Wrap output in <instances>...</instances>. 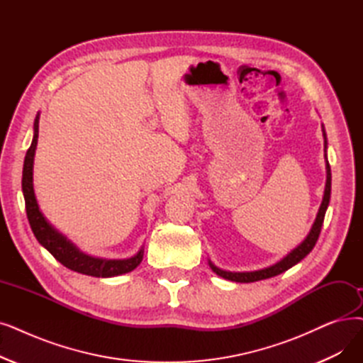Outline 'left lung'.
<instances>
[{"mask_svg": "<svg viewBox=\"0 0 363 363\" xmlns=\"http://www.w3.org/2000/svg\"><path fill=\"white\" fill-rule=\"evenodd\" d=\"M322 133H323V140H325V162H326V184H325V191H323V199L320 203V208L318 211L316 219L310 228V233L307 234V238L299 243L295 249H292L286 257H283L280 261H277L276 264L265 267V269L257 270V272H225L223 269L216 267L211 259H209V267L212 269L213 273H216L218 276H220L223 279L231 280V281H239V283H250V281H258V280H264V279H270L274 277L283 272L289 270L291 267H294L295 264H298L301 259H304L311 249L316 245L319 234L323 225V219H325V213L326 209L329 206V199H330V167L328 163V157H326V150H328V140H326V132H325V125L322 124Z\"/></svg>", "mask_w": 363, "mask_h": 363, "instance_id": "left-lung-1", "label": "left lung"}]
</instances>
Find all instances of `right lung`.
I'll return each mask as SVG.
<instances>
[{
    "instance_id": "1",
    "label": "right lung",
    "mask_w": 363,
    "mask_h": 363,
    "mask_svg": "<svg viewBox=\"0 0 363 363\" xmlns=\"http://www.w3.org/2000/svg\"><path fill=\"white\" fill-rule=\"evenodd\" d=\"M38 123L40 113L37 114L34 121L33 144H30L29 150L26 151L22 173V191L25 197L26 215L29 225L33 228V233L38 243L49 250L62 265L67 267V269L86 276L114 277L135 270L144 258V246L138 250V254L125 259H106L87 255L83 250L78 249L67 235L57 231L40 211L34 191V157L38 143Z\"/></svg>"
}]
</instances>
